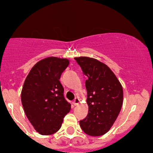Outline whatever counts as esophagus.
I'll list each match as a JSON object with an SVG mask.
<instances>
[{"instance_id":"esophagus-1","label":"esophagus","mask_w":153,"mask_h":153,"mask_svg":"<svg viewBox=\"0 0 153 153\" xmlns=\"http://www.w3.org/2000/svg\"><path fill=\"white\" fill-rule=\"evenodd\" d=\"M78 104H79V99L78 98H75L73 101V104L75 106H77Z\"/></svg>"}]
</instances>
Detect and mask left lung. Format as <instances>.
Listing matches in <instances>:
<instances>
[{
    "label": "left lung",
    "mask_w": 153,
    "mask_h": 153,
    "mask_svg": "<svg viewBox=\"0 0 153 153\" xmlns=\"http://www.w3.org/2000/svg\"><path fill=\"white\" fill-rule=\"evenodd\" d=\"M87 77L86 89L89 112L80 126L92 136L103 135L116 120L123 104V88L115 74L99 61L88 57L75 58Z\"/></svg>",
    "instance_id": "8db88e82"
}]
</instances>
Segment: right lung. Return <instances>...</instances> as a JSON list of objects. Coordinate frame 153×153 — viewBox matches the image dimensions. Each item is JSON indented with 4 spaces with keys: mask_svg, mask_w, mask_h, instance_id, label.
Returning <instances> with one entry per match:
<instances>
[{
    "mask_svg": "<svg viewBox=\"0 0 153 153\" xmlns=\"http://www.w3.org/2000/svg\"><path fill=\"white\" fill-rule=\"evenodd\" d=\"M69 65L64 58L51 57L37 63L29 72L21 92V102L29 122L40 134L59 130L71 104L64 98L59 79Z\"/></svg>",
    "mask_w": 153,
    "mask_h": 153,
    "instance_id": "1",
    "label": "right lung"
}]
</instances>
